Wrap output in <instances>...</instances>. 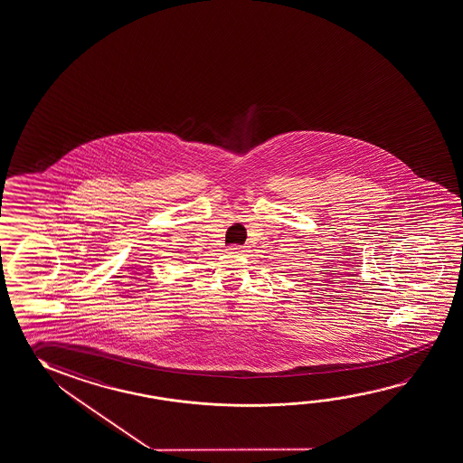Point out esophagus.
<instances>
[{"mask_svg": "<svg viewBox=\"0 0 463 463\" xmlns=\"http://www.w3.org/2000/svg\"><path fill=\"white\" fill-rule=\"evenodd\" d=\"M244 246H238V244H233V246H230L228 248V252H233V254H244Z\"/></svg>", "mask_w": 463, "mask_h": 463, "instance_id": "34e87169", "label": "esophagus"}]
</instances>
